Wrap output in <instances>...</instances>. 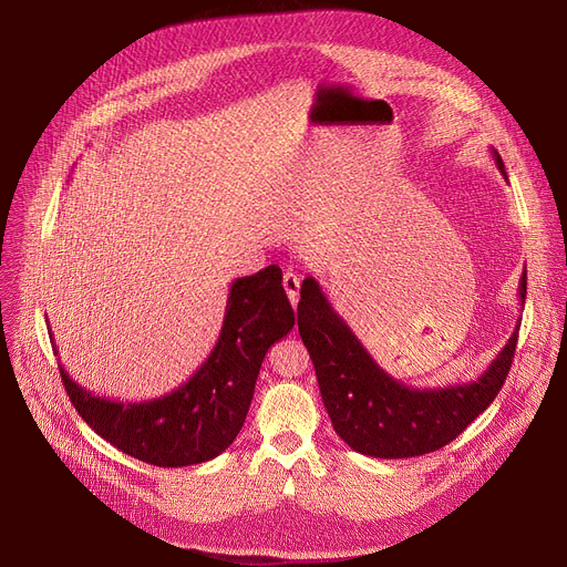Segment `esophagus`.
<instances>
[{
  "label": "esophagus",
  "instance_id": "esophagus-1",
  "mask_svg": "<svg viewBox=\"0 0 567 567\" xmlns=\"http://www.w3.org/2000/svg\"><path fill=\"white\" fill-rule=\"evenodd\" d=\"M282 287H285V291H287L289 303L296 306V303H298V289H300V276H298V271L287 269L285 276H282Z\"/></svg>",
  "mask_w": 567,
  "mask_h": 567
}]
</instances>
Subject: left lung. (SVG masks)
Returning a JSON list of instances; mask_svg holds the SVG:
<instances>
[{"instance_id": "1", "label": "left lung", "mask_w": 567, "mask_h": 567, "mask_svg": "<svg viewBox=\"0 0 567 567\" xmlns=\"http://www.w3.org/2000/svg\"><path fill=\"white\" fill-rule=\"evenodd\" d=\"M493 157L508 182L497 150ZM524 298L526 271L519 278L522 308ZM298 332L310 351L334 433L371 458H414L456 440L495 401L511 371L519 319L506 347L476 381L440 390L403 385L379 367L312 276L300 287Z\"/></svg>"}]
</instances>
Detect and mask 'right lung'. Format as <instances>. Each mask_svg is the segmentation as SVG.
Segmentation results:
<instances>
[{
    "instance_id": "1",
    "label": "right lung",
    "mask_w": 567,
    "mask_h": 567,
    "mask_svg": "<svg viewBox=\"0 0 567 567\" xmlns=\"http://www.w3.org/2000/svg\"><path fill=\"white\" fill-rule=\"evenodd\" d=\"M293 321L282 271L271 264L233 282L216 347L177 390L138 403L116 401L74 383L59 364L61 381L82 420L123 454L157 467L207 463L239 435L261 360ZM52 349L56 353V344Z\"/></svg>"
}]
</instances>
